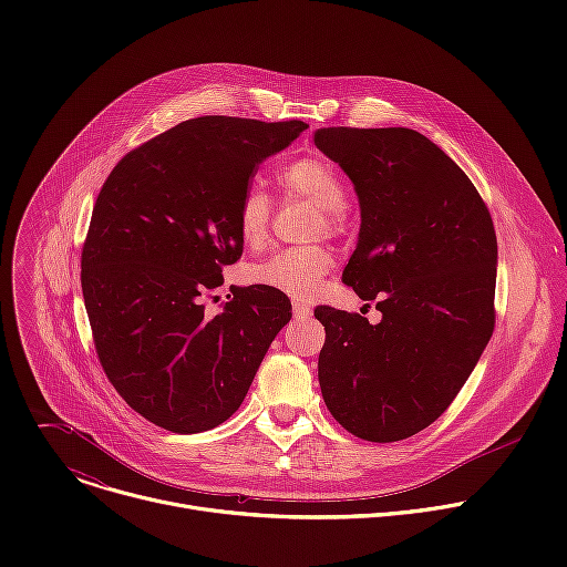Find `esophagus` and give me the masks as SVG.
I'll return each instance as SVG.
<instances>
[{
  "mask_svg": "<svg viewBox=\"0 0 567 567\" xmlns=\"http://www.w3.org/2000/svg\"><path fill=\"white\" fill-rule=\"evenodd\" d=\"M293 313H296V318H307V316H311V307L305 305L302 300H293Z\"/></svg>",
  "mask_w": 567,
  "mask_h": 567,
  "instance_id": "obj_1",
  "label": "esophagus"
}]
</instances>
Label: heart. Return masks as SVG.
<instances>
[{"instance_id": "obj_1", "label": "heart", "mask_w": 567, "mask_h": 567, "mask_svg": "<svg viewBox=\"0 0 567 567\" xmlns=\"http://www.w3.org/2000/svg\"><path fill=\"white\" fill-rule=\"evenodd\" d=\"M278 186L287 199H305L316 206L311 233L339 235L346 224V182L332 161L309 154L289 161L278 171ZM274 204L267 190L249 184L235 206V228L247 247H260L267 239ZM332 269V256L322 247L282 249L247 267V280L291 298L311 296Z\"/></svg>"}]
</instances>
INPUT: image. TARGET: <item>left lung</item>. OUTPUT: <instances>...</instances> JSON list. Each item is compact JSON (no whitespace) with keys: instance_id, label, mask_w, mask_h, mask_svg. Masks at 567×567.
<instances>
[{"instance_id":"8db88e82","label":"left lung","mask_w":567,"mask_h":567,"mask_svg":"<svg viewBox=\"0 0 567 567\" xmlns=\"http://www.w3.org/2000/svg\"><path fill=\"white\" fill-rule=\"evenodd\" d=\"M316 147L352 179L359 245L343 271L381 322L320 305L318 381L352 435L399 442L431 426L487 348L498 241L487 204L451 156L409 127H320Z\"/></svg>"}]
</instances>
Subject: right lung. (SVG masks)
I'll return each instance as SVG.
<instances>
[{
    "instance_id": "add662e5",
    "label": "right lung",
    "mask_w": 567,
    "mask_h": 567,
    "mask_svg": "<svg viewBox=\"0 0 567 567\" xmlns=\"http://www.w3.org/2000/svg\"><path fill=\"white\" fill-rule=\"evenodd\" d=\"M302 130V121L190 118L130 150L103 184L80 285L99 361L147 422L182 435L226 422L289 322L291 302L278 291L247 287L217 316L199 296L241 256V190Z\"/></svg>"
}]
</instances>
